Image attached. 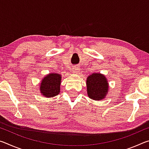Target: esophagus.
Segmentation results:
<instances>
[{"mask_svg": "<svg viewBox=\"0 0 149 149\" xmlns=\"http://www.w3.org/2000/svg\"><path fill=\"white\" fill-rule=\"evenodd\" d=\"M79 68L78 67H73L72 68V72L75 73V74H77V73H78V72H79Z\"/></svg>", "mask_w": 149, "mask_h": 149, "instance_id": "obj_1", "label": "esophagus"}]
</instances>
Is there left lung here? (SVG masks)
Here are the masks:
<instances>
[{"label":"left lung","mask_w":149,"mask_h":149,"mask_svg":"<svg viewBox=\"0 0 149 149\" xmlns=\"http://www.w3.org/2000/svg\"><path fill=\"white\" fill-rule=\"evenodd\" d=\"M107 79L100 74H93L87 79V94L91 99L100 100L104 99L108 91Z\"/></svg>","instance_id":"left-lung-1"}]
</instances>
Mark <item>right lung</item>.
<instances>
[{
	"mask_svg": "<svg viewBox=\"0 0 149 149\" xmlns=\"http://www.w3.org/2000/svg\"><path fill=\"white\" fill-rule=\"evenodd\" d=\"M61 78V75L58 74H50L44 77L40 85L42 95L47 97H52L58 95Z\"/></svg>",
	"mask_w": 149,
	"mask_h": 149,
	"instance_id": "add662e5",
	"label": "right lung"
}]
</instances>
